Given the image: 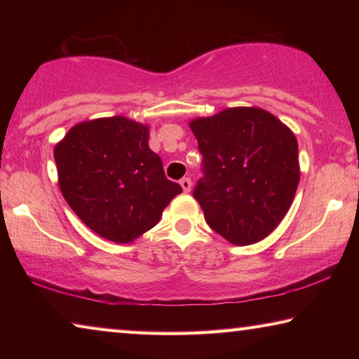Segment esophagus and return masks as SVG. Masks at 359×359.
<instances>
[{
  "mask_svg": "<svg viewBox=\"0 0 359 359\" xmlns=\"http://www.w3.org/2000/svg\"><path fill=\"white\" fill-rule=\"evenodd\" d=\"M180 185H182V188H184V191L188 193V191L191 190V179L190 177L180 179Z\"/></svg>",
  "mask_w": 359,
  "mask_h": 359,
  "instance_id": "esophagus-1",
  "label": "esophagus"
}]
</instances>
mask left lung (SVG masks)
Wrapping results in <instances>:
<instances>
[{
	"mask_svg": "<svg viewBox=\"0 0 359 359\" xmlns=\"http://www.w3.org/2000/svg\"><path fill=\"white\" fill-rule=\"evenodd\" d=\"M203 177L193 196L209 226L234 245L259 242L287 215L299 184L297 142L258 107L193 120Z\"/></svg>",
	"mask_w": 359,
	"mask_h": 359,
	"instance_id": "obj_1",
	"label": "left lung"
}]
</instances>
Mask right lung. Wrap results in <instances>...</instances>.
Segmentation results:
<instances>
[{"label": "right lung", "instance_id": "add662e5", "mask_svg": "<svg viewBox=\"0 0 359 359\" xmlns=\"http://www.w3.org/2000/svg\"><path fill=\"white\" fill-rule=\"evenodd\" d=\"M53 155L69 208L96 234L117 244L154 228L182 193L150 150L147 126L125 117L76 125Z\"/></svg>", "mask_w": 359, "mask_h": 359}]
</instances>
